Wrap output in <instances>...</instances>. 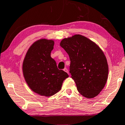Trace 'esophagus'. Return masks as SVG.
<instances>
[{
  "instance_id": "obj_1",
  "label": "esophagus",
  "mask_w": 125,
  "mask_h": 125,
  "mask_svg": "<svg viewBox=\"0 0 125 125\" xmlns=\"http://www.w3.org/2000/svg\"><path fill=\"white\" fill-rule=\"evenodd\" d=\"M63 71L65 72H66V73H67L68 74H69V71H68V69L67 68H64L63 69Z\"/></svg>"
}]
</instances>
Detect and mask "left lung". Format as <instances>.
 I'll use <instances>...</instances> for the list:
<instances>
[{"label":"left lung","instance_id":"1","mask_svg":"<svg viewBox=\"0 0 125 125\" xmlns=\"http://www.w3.org/2000/svg\"><path fill=\"white\" fill-rule=\"evenodd\" d=\"M60 45L70 57V73L78 91L86 98L96 97L105 86L108 75V62L102 50L80 34L63 39Z\"/></svg>","mask_w":125,"mask_h":125}]
</instances>
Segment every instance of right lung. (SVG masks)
<instances>
[{
  "label": "right lung",
  "instance_id": "1",
  "mask_svg": "<svg viewBox=\"0 0 125 125\" xmlns=\"http://www.w3.org/2000/svg\"><path fill=\"white\" fill-rule=\"evenodd\" d=\"M54 42L42 39L35 42L28 50L22 70L30 89L39 95L50 97L61 89L63 82L68 77L66 72L57 68L51 57Z\"/></svg>",
  "mask_w": 125,
  "mask_h": 125
}]
</instances>
